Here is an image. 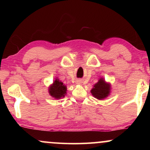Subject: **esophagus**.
<instances>
[{"label":"esophagus","instance_id":"34e87169","mask_svg":"<svg viewBox=\"0 0 150 150\" xmlns=\"http://www.w3.org/2000/svg\"><path fill=\"white\" fill-rule=\"evenodd\" d=\"M76 83L77 84H81V83H82V82H81V80H77Z\"/></svg>","mask_w":150,"mask_h":150}]
</instances>
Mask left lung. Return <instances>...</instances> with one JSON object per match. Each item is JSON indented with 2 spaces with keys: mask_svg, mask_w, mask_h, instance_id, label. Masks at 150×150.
Masks as SVG:
<instances>
[{
  "mask_svg": "<svg viewBox=\"0 0 150 150\" xmlns=\"http://www.w3.org/2000/svg\"><path fill=\"white\" fill-rule=\"evenodd\" d=\"M111 90V84L106 82L103 77H101L91 89V93L94 98L99 100H103L110 95Z\"/></svg>",
  "mask_w": 150,
  "mask_h": 150,
  "instance_id": "obj_1",
  "label": "left lung"
}]
</instances>
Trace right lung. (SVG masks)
Here are the masks:
<instances>
[{
	"mask_svg": "<svg viewBox=\"0 0 150 150\" xmlns=\"http://www.w3.org/2000/svg\"><path fill=\"white\" fill-rule=\"evenodd\" d=\"M66 85L56 77V80L49 86V93L50 96L56 99H60L65 97L67 94Z\"/></svg>",
	"mask_w": 150,
	"mask_h": 150,
	"instance_id": "obj_1",
	"label": "right lung"
}]
</instances>
